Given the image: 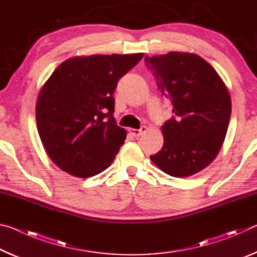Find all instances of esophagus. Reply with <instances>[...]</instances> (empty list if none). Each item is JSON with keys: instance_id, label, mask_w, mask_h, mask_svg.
<instances>
[{"instance_id": "1", "label": "esophagus", "mask_w": 257, "mask_h": 257, "mask_svg": "<svg viewBox=\"0 0 257 257\" xmlns=\"http://www.w3.org/2000/svg\"><path fill=\"white\" fill-rule=\"evenodd\" d=\"M146 130H147V127H145V125H143V127H141V129H133V128H130L129 129V133L132 134L134 137H139V136H142V135L144 134Z\"/></svg>"}]
</instances>
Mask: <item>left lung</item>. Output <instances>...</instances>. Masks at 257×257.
<instances>
[{
	"label": "left lung",
	"instance_id": "8db88e82",
	"mask_svg": "<svg viewBox=\"0 0 257 257\" xmlns=\"http://www.w3.org/2000/svg\"><path fill=\"white\" fill-rule=\"evenodd\" d=\"M145 63L175 113L162 125V150L151 160L169 176H193L216 158L224 142L231 115L227 86L196 54L146 55Z\"/></svg>",
	"mask_w": 257,
	"mask_h": 257
}]
</instances>
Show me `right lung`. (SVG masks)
<instances>
[{"label":"right lung","mask_w":257,"mask_h":257,"mask_svg":"<svg viewBox=\"0 0 257 257\" xmlns=\"http://www.w3.org/2000/svg\"><path fill=\"white\" fill-rule=\"evenodd\" d=\"M143 56H76L61 63L42 87L38 134L47 155L63 171L88 178L110 167L127 136L113 116V94Z\"/></svg>","instance_id":"right-lung-1"}]
</instances>
